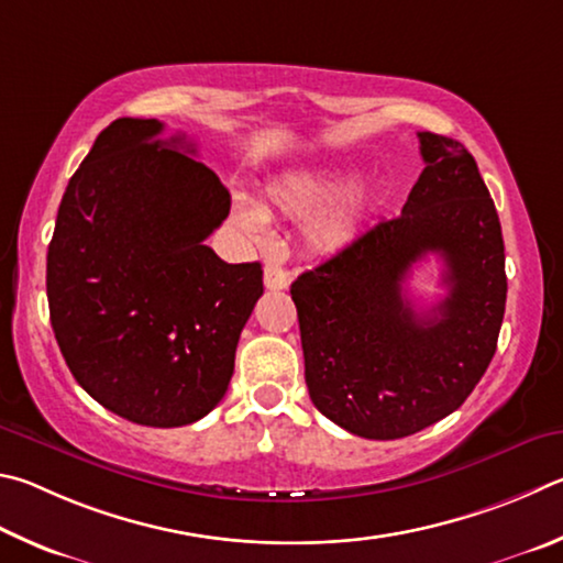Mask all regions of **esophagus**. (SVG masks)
I'll list each match as a JSON object with an SVG mask.
<instances>
[{
    "mask_svg": "<svg viewBox=\"0 0 563 563\" xmlns=\"http://www.w3.org/2000/svg\"><path fill=\"white\" fill-rule=\"evenodd\" d=\"M264 287L269 291H279L289 287V272L282 269L276 262H266L264 266Z\"/></svg>",
    "mask_w": 563,
    "mask_h": 563,
    "instance_id": "obj_1",
    "label": "esophagus"
}]
</instances>
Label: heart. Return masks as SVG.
<instances>
[{"instance_id": "heart-1", "label": "heart", "mask_w": 563, "mask_h": 563, "mask_svg": "<svg viewBox=\"0 0 563 563\" xmlns=\"http://www.w3.org/2000/svg\"><path fill=\"white\" fill-rule=\"evenodd\" d=\"M353 170L349 167H323V170H301L276 180L266 190L264 205L250 200H234L232 222L244 234L262 236L266 217H289L301 220L313 211L307 224V240L317 252H339L349 246L361 230L368 210V195L351 190Z\"/></svg>"}]
</instances>
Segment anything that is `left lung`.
<instances>
[{"mask_svg": "<svg viewBox=\"0 0 563 563\" xmlns=\"http://www.w3.org/2000/svg\"><path fill=\"white\" fill-rule=\"evenodd\" d=\"M426 170L383 220L291 284L311 402L343 430L398 440L455 412L485 376L505 319V240L467 147L418 133ZM432 251L449 297L416 312L401 291Z\"/></svg>", "mask_w": 563, "mask_h": 563, "instance_id": "1", "label": "left lung"}]
</instances>
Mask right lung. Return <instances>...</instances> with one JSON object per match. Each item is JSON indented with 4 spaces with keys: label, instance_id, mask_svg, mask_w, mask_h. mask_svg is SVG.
<instances>
[{
    "label": "right lung",
    "instance_id": "add662e5",
    "mask_svg": "<svg viewBox=\"0 0 563 563\" xmlns=\"http://www.w3.org/2000/svg\"><path fill=\"white\" fill-rule=\"evenodd\" d=\"M163 128L118 118L96 137L58 205L46 297L88 396L137 426L180 428L224 398L264 287L260 262L227 264L205 244L230 192Z\"/></svg>",
    "mask_w": 563,
    "mask_h": 563
}]
</instances>
